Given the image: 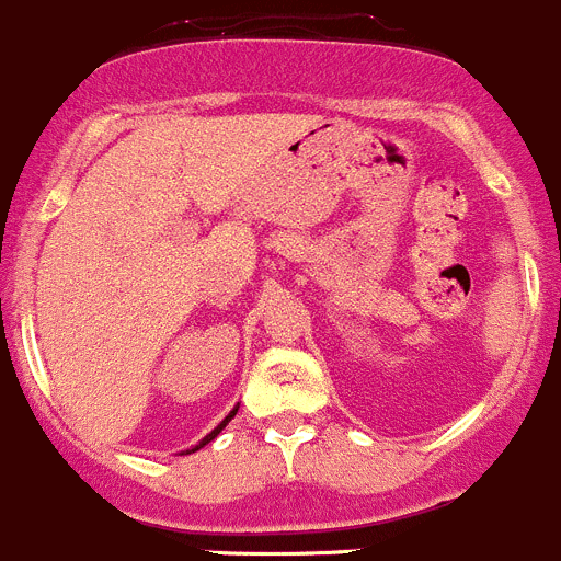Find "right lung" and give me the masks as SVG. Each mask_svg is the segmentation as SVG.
<instances>
[{
  "mask_svg": "<svg viewBox=\"0 0 561 561\" xmlns=\"http://www.w3.org/2000/svg\"><path fill=\"white\" fill-rule=\"evenodd\" d=\"M237 409H240V407H234V409H231V412H229V417H226V420H224V423H220V425H218V428H215V431H213V434H207V436H204V439H202V442H198V445H196V447H193V450H187V453H196V450H202V447H204V445H209V442H213V439H215V436H218V434H220V431H224V428H226V425H229V420H231V417H234V414H237ZM187 453H185V456H187Z\"/></svg>",
  "mask_w": 561,
  "mask_h": 561,
  "instance_id": "1",
  "label": "right lung"
}]
</instances>
